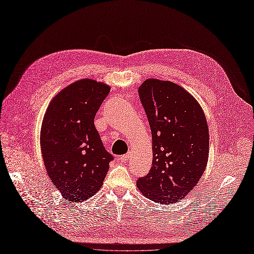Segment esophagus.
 Returning a JSON list of instances; mask_svg holds the SVG:
<instances>
[{"label":"esophagus","instance_id":"obj_1","mask_svg":"<svg viewBox=\"0 0 254 254\" xmlns=\"http://www.w3.org/2000/svg\"><path fill=\"white\" fill-rule=\"evenodd\" d=\"M128 158H129V153H127V154H126V155L120 156L119 160H120L121 162H127V161L128 160Z\"/></svg>","mask_w":254,"mask_h":254}]
</instances>
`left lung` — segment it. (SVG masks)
Here are the masks:
<instances>
[{
    "instance_id": "left-lung-1",
    "label": "left lung",
    "mask_w": 254,
    "mask_h": 254,
    "mask_svg": "<svg viewBox=\"0 0 254 254\" xmlns=\"http://www.w3.org/2000/svg\"><path fill=\"white\" fill-rule=\"evenodd\" d=\"M151 127V172L137 180L145 198L162 204L182 200L207 166L209 130L200 103L179 84L147 78L138 89Z\"/></svg>"
}]
</instances>
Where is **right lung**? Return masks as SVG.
<instances>
[{"instance_id":"right-lung-1","label":"right lung","mask_w":254,"mask_h":254,"mask_svg":"<svg viewBox=\"0 0 254 254\" xmlns=\"http://www.w3.org/2000/svg\"><path fill=\"white\" fill-rule=\"evenodd\" d=\"M110 90L105 82L82 78L60 91L46 110L40 139L43 161L67 201L90 199L109 171L113 156L103 146L94 118Z\"/></svg>"}]
</instances>
